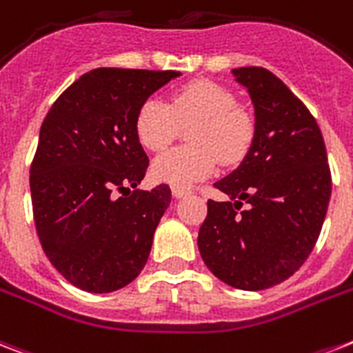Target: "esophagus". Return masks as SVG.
<instances>
[{
	"label": "esophagus",
	"instance_id": "1",
	"mask_svg": "<svg viewBox=\"0 0 353 353\" xmlns=\"http://www.w3.org/2000/svg\"><path fill=\"white\" fill-rule=\"evenodd\" d=\"M172 194H174V197H183V196H188V194H190V188H186V186L174 185V186H172Z\"/></svg>",
	"mask_w": 353,
	"mask_h": 353
}]
</instances>
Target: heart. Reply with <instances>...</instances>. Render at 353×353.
<instances>
[{
    "instance_id": "1",
    "label": "heart",
    "mask_w": 353,
    "mask_h": 353,
    "mask_svg": "<svg viewBox=\"0 0 353 353\" xmlns=\"http://www.w3.org/2000/svg\"><path fill=\"white\" fill-rule=\"evenodd\" d=\"M192 145L174 148L154 163V176L172 185L188 186L225 165L241 161L254 137V123L236 105L230 90L208 79H196L177 88L170 103L148 97L136 114V136L143 147L163 152L172 145L181 125Z\"/></svg>"
}]
</instances>
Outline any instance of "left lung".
Returning a JSON list of instances; mask_svg holds the SVG:
<instances>
[{
    "label": "left lung",
    "mask_w": 353,
    "mask_h": 353,
    "mask_svg": "<svg viewBox=\"0 0 353 353\" xmlns=\"http://www.w3.org/2000/svg\"><path fill=\"white\" fill-rule=\"evenodd\" d=\"M234 74L254 101L256 134L241 165L214 185L234 203L208 199L197 246L226 285L265 290L299 270L314 250L332 174L321 128L305 103L266 68Z\"/></svg>",
    "instance_id": "1"
}]
</instances>
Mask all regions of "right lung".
<instances>
[{
  "label": "right lung",
  "instance_id": "obj_1",
  "mask_svg": "<svg viewBox=\"0 0 353 353\" xmlns=\"http://www.w3.org/2000/svg\"><path fill=\"white\" fill-rule=\"evenodd\" d=\"M176 70L96 68L57 97L30 165L36 232L68 283L92 294L127 286L147 265L168 185L136 190L148 156L136 136L141 103Z\"/></svg>",
  "mask_w": 353,
  "mask_h": 353
}]
</instances>
